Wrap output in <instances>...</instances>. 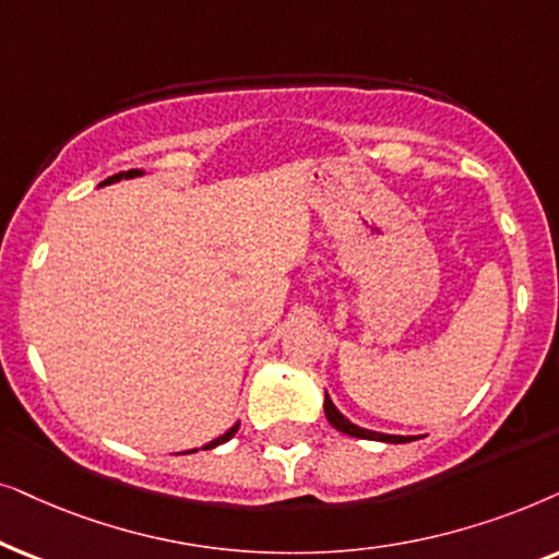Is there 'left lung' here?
<instances>
[{"label": "left lung", "instance_id": "8db88e82", "mask_svg": "<svg viewBox=\"0 0 559 559\" xmlns=\"http://www.w3.org/2000/svg\"><path fill=\"white\" fill-rule=\"evenodd\" d=\"M324 414H326V421H330L334 429L342 431V435L357 437V440H376V442H389V444H404V442H412V440H416V437L385 435V431H373V429H362V427H357V424L349 421L347 416L342 414L340 408L332 404L330 393H326V391H324Z\"/></svg>", "mask_w": 559, "mask_h": 559}]
</instances>
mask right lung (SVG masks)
<instances>
[{
    "label": "right lung",
    "mask_w": 559,
    "mask_h": 559,
    "mask_svg": "<svg viewBox=\"0 0 559 559\" xmlns=\"http://www.w3.org/2000/svg\"><path fill=\"white\" fill-rule=\"evenodd\" d=\"M145 170H140V168H132V170H122V174H115V176H109V178H104V181L99 183V186H109V183H117V181H122V178H138V176H143ZM237 429H240V421L237 424H233V427H229L225 435H219L217 440H212V442H206L202 450H214V448H219V444H225V442H229L233 440V437L237 435ZM191 452H199V450H189V452H183V455H191Z\"/></svg>",
    "instance_id": "right-lung-1"
}]
</instances>
